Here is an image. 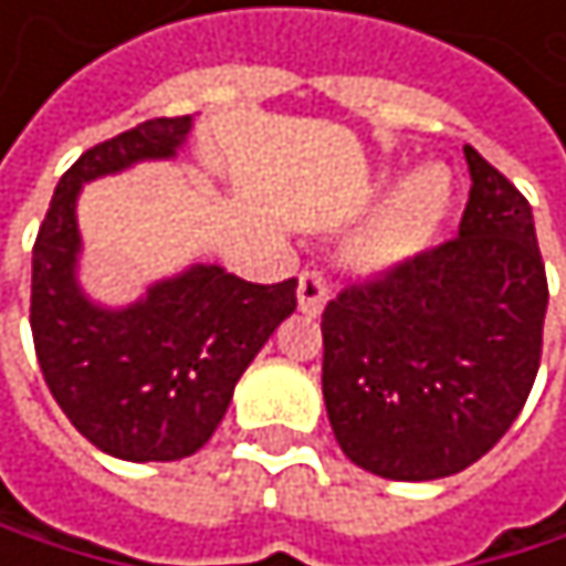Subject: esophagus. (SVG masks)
Listing matches in <instances>:
<instances>
[{
    "label": "esophagus",
    "mask_w": 566,
    "mask_h": 566,
    "mask_svg": "<svg viewBox=\"0 0 566 566\" xmlns=\"http://www.w3.org/2000/svg\"><path fill=\"white\" fill-rule=\"evenodd\" d=\"M325 302H329V285L318 271H302L298 277V312L308 318H318Z\"/></svg>",
    "instance_id": "1"
}]
</instances>
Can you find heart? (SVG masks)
<instances>
[{"label":"heart","instance_id":"b5f03b06","mask_svg":"<svg viewBox=\"0 0 566 566\" xmlns=\"http://www.w3.org/2000/svg\"><path fill=\"white\" fill-rule=\"evenodd\" d=\"M454 203V179L444 166H421L363 220L343 248L359 277H384L418 261L441 233Z\"/></svg>","mask_w":566,"mask_h":566}]
</instances>
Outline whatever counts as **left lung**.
Listing matches in <instances>:
<instances>
[{"label": "left lung", "instance_id": "1", "mask_svg": "<svg viewBox=\"0 0 566 566\" xmlns=\"http://www.w3.org/2000/svg\"><path fill=\"white\" fill-rule=\"evenodd\" d=\"M459 237L322 312V397L343 454L394 482L469 469L539 369L547 271L523 192L465 145Z\"/></svg>", "mask_w": 566, "mask_h": 566}]
</instances>
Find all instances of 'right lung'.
Masks as SVG:
<instances>
[{"mask_svg":"<svg viewBox=\"0 0 566 566\" xmlns=\"http://www.w3.org/2000/svg\"><path fill=\"white\" fill-rule=\"evenodd\" d=\"M192 115L151 118L107 138L63 172L33 248L30 325L43 380L71 424L122 462H179L223 421L233 387L295 312L298 281L251 285L197 261L151 281L128 305L81 285V189L138 163L176 159Z\"/></svg>","mask_w":566,"mask_h":566,"instance_id":"obj_1","label":"right lung"}]
</instances>
